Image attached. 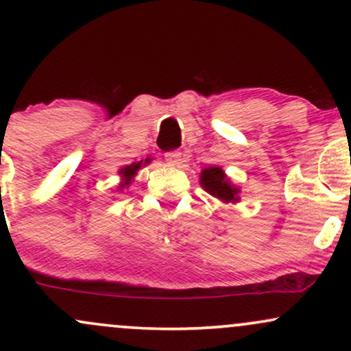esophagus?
<instances>
[{
  "instance_id": "1",
  "label": "esophagus",
  "mask_w": 351,
  "mask_h": 351,
  "mask_svg": "<svg viewBox=\"0 0 351 351\" xmlns=\"http://www.w3.org/2000/svg\"><path fill=\"white\" fill-rule=\"evenodd\" d=\"M165 160H167L170 165H173V167H175V165H180L181 163V152H178V150L167 152L165 153Z\"/></svg>"
}]
</instances>
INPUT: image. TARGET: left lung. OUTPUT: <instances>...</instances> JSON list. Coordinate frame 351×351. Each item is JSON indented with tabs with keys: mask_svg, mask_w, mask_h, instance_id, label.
<instances>
[{
	"mask_svg": "<svg viewBox=\"0 0 351 351\" xmlns=\"http://www.w3.org/2000/svg\"><path fill=\"white\" fill-rule=\"evenodd\" d=\"M201 186L206 189L209 195L226 201V203L237 201V189L229 183L226 175L219 167L204 168L201 173Z\"/></svg>",
	"mask_w": 351,
	"mask_h": 351,
	"instance_id": "1",
	"label": "left lung"
}]
</instances>
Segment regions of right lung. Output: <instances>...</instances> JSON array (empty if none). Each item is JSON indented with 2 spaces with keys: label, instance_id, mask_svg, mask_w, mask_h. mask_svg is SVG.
I'll return each mask as SVG.
<instances>
[{
  "label": "right lung",
  "instance_id": "add662e5",
  "mask_svg": "<svg viewBox=\"0 0 351 351\" xmlns=\"http://www.w3.org/2000/svg\"><path fill=\"white\" fill-rule=\"evenodd\" d=\"M148 162H150L148 158L145 160V163H148ZM140 167H142V162L132 163V165H128V167H125V168H122V170H120V175H123V178H125V184H128V181L134 178L136 170H138Z\"/></svg>",
  "mask_w": 351,
  "mask_h": 351
}]
</instances>
